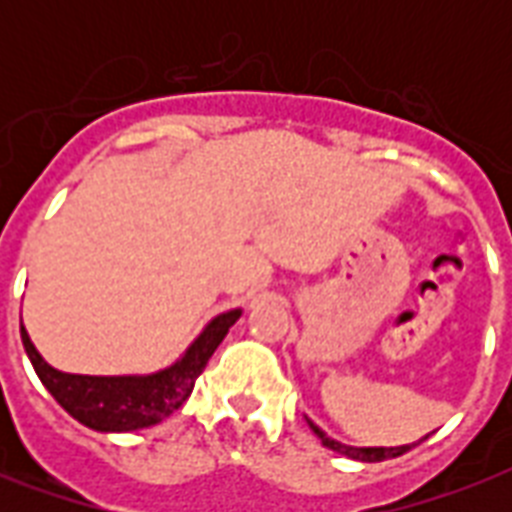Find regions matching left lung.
I'll list each match as a JSON object with an SVG mask.
<instances>
[{"label": "left lung", "instance_id": "8db88e82", "mask_svg": "<svg viewBox=\"0 0 512 512\" xmlns=\"http://www.w3.org/2000/svg\"><path fill=\"white\" fill-rule=\"evenodd\" d=\"M308 420V417H305ZM308 425H311V430L319 436V441L327 449H332V452L342 454V457H348V460H358V462H382V460H393V457H401V454H406L412 446H417L420 441H425V438H420V441H414V444H401V446H348L342 444V441H335V438H329L324 430L319 428V425H313L311 420H308Z\"/></svg>", "mask_w": 512, "mask_h": 512}]
</instances>
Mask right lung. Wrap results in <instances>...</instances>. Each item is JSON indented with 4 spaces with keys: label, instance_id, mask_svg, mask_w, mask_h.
Wrapping results in <instances>:
<instances>
[{
    "label": "right lung",
    "instance_id": "add662e5",
    "mask_svg": "<svg viewBox=\"0 0 512 512\" xmlns=\"http://www.w3.org/2000/svg\"><path fill=\"white\" fill-rule=\"evenodd\" d=\"M241 319V308L217 313L177 361L148 374H71L50 366L20 321V340L42 385L74 420L98 433H130L159 425L191 396L196 377Z\"/></svg>",
    "mask_w": 512,
    "mask_h": 512
}]
</instances>
